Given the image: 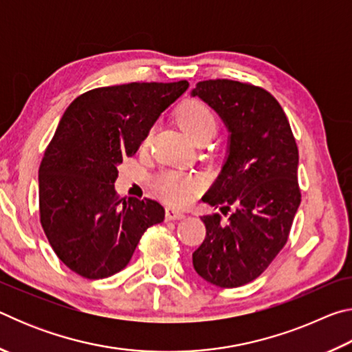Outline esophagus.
<instances>
[{
    "label": "esophagus",
    "mask_w": 352,
    "mask_h": 352,
    "mask_svg": "<svg viewBox=\"0 0 352 352\" xmlns=\"http://www.w3.org/2000/svg\"><path fill=\"white\" fill-rule=\"evenodd\" d=\"M184 217V214L182 211L175 210V208H168L166 210V219L168 220H180Z\"/></svg>",
    "instance_id": "1"
}]
</instances>
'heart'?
<instances>
[{
	"label": "heart",
	"mask_w": 352,
	"mask_h": 352,
	"mask_svg": "<svg viewBox=\"0 0 352 352\" xmlns=\"http://www.w3.org/2000/svg\"><path fill=\"white\" fill-rule=\"evenodd\" d=\"M178 122L186 135L195 144H205V142L214 138L219 130V116L211 105L200 99H186L180 104L177 110ZM153 130H148L144 144L151 140ZM158 194L169 201L172 205H184L188 204L190 197L197 192L199 183L190 177H183L174 174V172H166L157 178Z\"/></svg>",
	"instance_id": "obj_1"
}]
</instances>
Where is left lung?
<instances>
[{"mask_svg":"<svg viewBox=\"0 0 352 352\" xmlns=\"http://www.w3.org/2000/svg\"><path fill=\"white\" fill-rule=\"evenodd\" d=\"M222 118L230 132L228 157L205 204L206 236L192 253L195 272L223 289L261 276L284 248L301 201L298 146L278 100L252 83L214 79L192 90ZM234 211H230V208Z\"/></svg>","mask_w":352,"mask_h":352,"instance_id":"left-lung-1","label":"left lung"}]
</instances>
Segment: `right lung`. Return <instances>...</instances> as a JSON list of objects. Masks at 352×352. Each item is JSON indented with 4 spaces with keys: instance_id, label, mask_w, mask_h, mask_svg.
<instances>
[{
    "instance_id": "obj_1",
    "label": "right lung",
    "mask_w": 352,
    "mask_h": 352,
    "mask_svg": "<svg viewBox=\"0 0 352 352\" xmlns=\"http://www.w3.org/2000/svg\"><path fill=\"white\" fill-rule=\"evenodd\" d=\"M180 82L94 88L65 110L38 169L40 223L69 270L87 279L121 272L164 208L119 199L118 164L133 157L158 116L188 90Z\"/></svg>"
}]
</instances>
